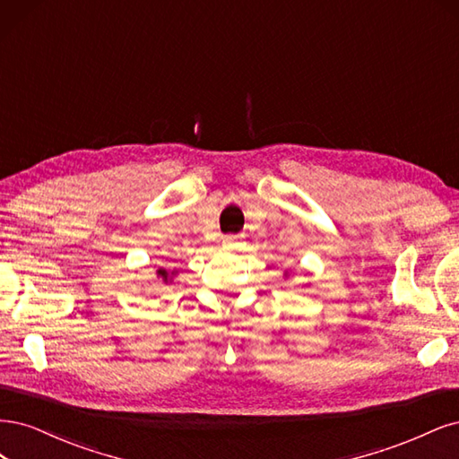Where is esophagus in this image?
<instances>
[{
	"mask_svg": "<svg viewBox=\"0 0 459 459\" xmlns=\"http://www.w3.org/2000/svg\"><path fill=\"white\" fill-rule=\"evenodd\" d=\"M236 246H238V238H236V236H225V238H223V247L225 249H234Z\"/></svg>",
	"mask_w": 459,
	"mask_h": 459,
	"instance_id": "esophagus-1",
	"label": "esophagus"
}]
</instances>
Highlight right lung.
Segmentation results:
<instances>
[{
	"instance_id": "right-lung-1",
	"label": "right lung",
	"mask_w": 459,
	"mask_h": 459,
	"mask_svg": "<svg viewBox=\"0 0 459 459\" xmlns=\"http://www.w3.org/2000/svg\"><path fill=\"white\" fill-rule=\"evenodd\" d=\"M158 280H161V282L164 284H168L169 282V274H168V271H164V269H158Z\"/></svg>"
}]
</instances>
